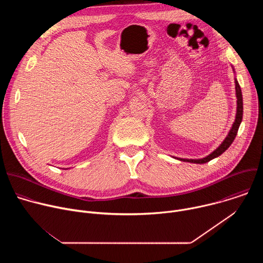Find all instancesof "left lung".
Segmentation results:
<instances>
[{
    "label": "left lung",
    "mask_w": 263,
    "mask_h": 263,
    "mask_svg": "<svg viewBox=\"0 0 263 263\" xmlns=\"http://www.w3.org/2000/svg\"><path fill=\"white\" fill-rule=\"evenodd\" d=\"M235 89H236V97H237V112H236V118H235V122L228 134V136L224 138V140L222 141V143L213 151L210 155H208L207 157L203 158V159H180L182 161H186V162H192V163H206L216 157H218L219 155H221L226 149L231 145V143L233 142V140L235 139L237 132H238V128L240 126V123L242 121V112H243V106H242V95H241V89L240 86L237 82V80H235Z\"/></svg>",
    "instance_id": "8db88e82"
}]
</instances>
